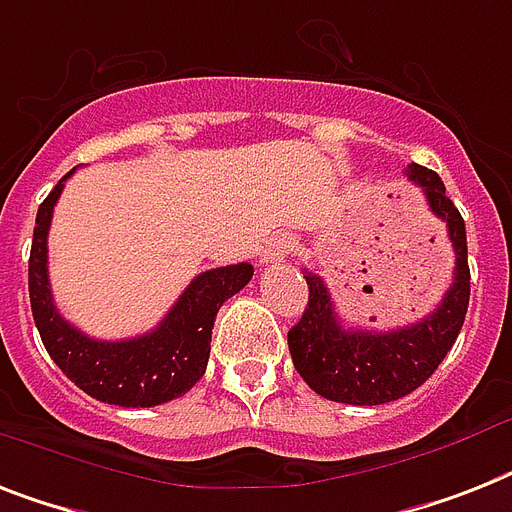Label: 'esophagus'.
Returning <instances> with one entry per match:
<instances>
[{"mask_svg": "<svg viewBox=\"0 0 512 512\" xmlns=\"http://www.w3.org/2000/svg\"><path fill=\"white\" fill-rule=\"evenodd\" d=\"M289 252H292V239H289V236H276V239L268 244V249L263 252V263L281 260V257L289 255Z\"/></svg>", "mask_w": 512, "mask_h": 512, "instance_id": "1", "label": "esophagus"}]
</instances>
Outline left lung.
Here are the masks:
<instances>
[{"mask_svg":"<svg viewBox=\"0 0 512 512\" xmlns=\"http://www.w3.org/2000/svg\"><path fill=\"white\" fill-rule=\"evenodd\" d=\"M407 178L423 189L429 210L447 223L455 249V281L434 313L392 331L342 326L321 276L307 273V307L289 331L294 368L315 394L344 405L400 400L439 368L463 328L471 299L465 220L444 191L442 178L423 165H407Z\"/></svg>","mask_w":512,"mask_h":512,"instance_id":"8db88e82","label":"left lung"}]
</instances>
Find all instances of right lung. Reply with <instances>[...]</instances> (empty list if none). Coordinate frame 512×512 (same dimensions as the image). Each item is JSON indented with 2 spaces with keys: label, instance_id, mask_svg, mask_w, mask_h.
Here are the masks:
<instances>
[{
  "label": "right lung",
  "instance_id": "1",
  "mask_svg": "<svg viewBox=\"0 0 512 512\" xmlns=\"http://www.w3.org/2000/svg\"><path fill=\"white\" fill-rule=\"evenodd\" d=\"M41 202L33 226L28 260V294L41 342L57 368L107 405L155 407L186 394L205 376L215 315L220 305L249 284L255 268L249 263L226 265L199 273L184 289L155 331L123 342H99L70 326L54 307L47 273V234L65 178Z\"/></svg>",
  "mask_w": 512,
  "mask_h": 512
}]
</instances>
